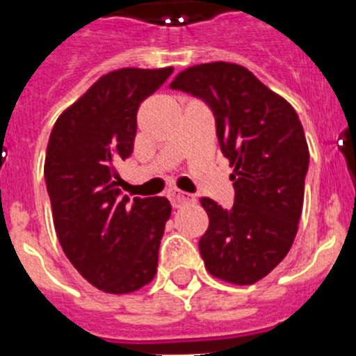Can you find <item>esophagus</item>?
<instances>
[{"instance_id": "1", "label": "esophagus", "mask_w": 356, "mask_h": 356, "mask_svg": "<svg viewBox=\"0 0 356 356\" xmlns=\"http://www.w3.org/2000/svg\"><path fill=\"white\" fill-rule=\"evenodd\" d=\"M168 197L170 201H172L173 208L183 207L184 203H190V201H192V195H188V193L181 192V190H172V192L168 193Z\"/></svg>"}]
</instances>
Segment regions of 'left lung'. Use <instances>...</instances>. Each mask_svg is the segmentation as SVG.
Wrapping results in <instances>:
<instances>
[{
    "label": "left lung",
    "mask_w": 356,
    "mask_h": 356,
    "mask_svg": "<svg viewBox=\"0 0 356 356\" xmlns=\"http://www.w3.org/2000/svg\"><path fill=\"white\" fill-rule=\"evenodd\" d=\"M170 88L207 104L221 153L234 166V207L201 197L210 225L199 252L212 276L236 285L265 278L293 247L303 207L309 148L293 106L248 69L201 63Z\"/></svg>",
    "instance_id": "left-lung-1"
}]
</instances>
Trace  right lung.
Segmentation results:
<instances>
[{
  "label": "right lung",
  "mask_w": 356,
  "mask_h": 356,
  "mask_svg": "<svg viewBox=\"0 0 356 356\" xmlns=\"http://www.w3.org/2000/svg\"><path fill=\"white\" fill-rule=\"evenodd\" d=\"M173 73L118 69L104 74L58 117L45 155L53 221L63 252L91 285L133 293L157 273L172 204L122 195L117 166L133 153L137 111Z\"/></svg>",
  "instance_id": "1"
}]
</instances>
